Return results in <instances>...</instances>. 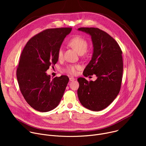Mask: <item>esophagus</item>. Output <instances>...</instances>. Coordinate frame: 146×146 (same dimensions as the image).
Instances as JSON below:
<instances>
[{
    "instance_id": "esophagus-1",
    "label": "esophagus",
    "mask_w": 146,
    "mask_h": 146,
    "mask_svg": "<svg viewBox=\"0 0 146 146\" xmlns=\"http://www.w3.org/2000/svg\"><path fill=\"white\" fill-rule=\"evenodd\" d=\"M74 80H75V78H74V77H69V80H70V81H74Z\"/></svg>"
}]
</instances>
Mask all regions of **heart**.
Segmentation results:
<instances>
[{"label": "heart", "instance_id": "1", "mask_svg": "<svg viewBox=\"0 0 146 146\" xmlns=\"http://www.w3.org/2000/svg\"><path fill=\"white\" fill-rule=\"evenodd\" d=\"M69 44L74 48L80 54H84L87 50L88 44L87 41L80 36H76L72 37L69 41ZM64 56V49L62 47H60L58 50L57 56L58 59H61ZM81 69L79 65H68L64 69V71L68 74L72 76L76 75L78 71Z\"/></svg>", "mask_w": 146, "mask_h": 146}]
</instances>
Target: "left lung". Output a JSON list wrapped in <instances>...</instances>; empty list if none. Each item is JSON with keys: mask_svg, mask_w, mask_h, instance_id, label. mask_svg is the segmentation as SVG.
<instances>
[{"mask_svg": "<svg viewBox=\"0 0 146 146\" xmlns=\"http://www.w3.org/2000/svg\"><path fill=\"white\" fill-rule=\"evenodd\" d=\"M79 31L91 36L94 46L92 59L83 72L88 76L95 74L97 79L89 82L77 79V95L81 105L92 111L106 108L118 95L123 72L122 50L117 41L108 33L97 28H80Z\"/></svg>", "mask_w": 146, "mask_h": 146, "instance_id": "1", "label": "left lung"}]
</instances>
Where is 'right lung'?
I'll list each match as a JSON object with an SVG mask.
<instances>
[{
  "instance_id": "right-lung-1",
  "label": "right lung",
  "mask_w": 146,
  "mask_h": 146,
  "mask_svg": "<svg viewBox=\"0 0 146 146\" xmlns=\"http://www.w3.org/2000/svg\"><path fill=\"white\" fill-rule=\"evenodd\" d=\"M71 31L72 28L46 29L32 37L21 54L16 72L19 90L36 110H52L64 95L68 77L61 76L51 80L46 72L58 62V50Z\"/></svg>"
}]
</instances>
